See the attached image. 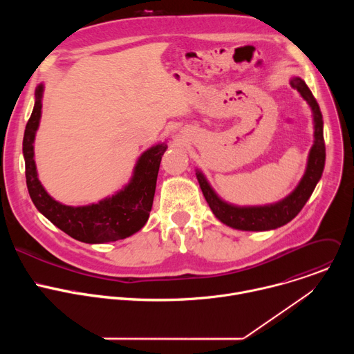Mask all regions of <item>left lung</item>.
Here are the masks:
<instances>
[{
    "mask_svg": "<svg viewBox=\"0 0 354 354\" xmlns=\"http://www.w3.org/2000/svg\"><path fill=\"white\" fill-rule=\"evenodd\" d=\"M290 85L304 97L314 115V145L310 151L308 164L304 176L298 186L286 198L279 203L258 206V207H238L225 203L209 185L207 179L200 171L196 172L198 185L203 192L206 201L209 203L213 214L225 225L242 231H268L279 228L291 221L306 206L307 200L311 197L318 180L322 176L325 167V141H324V120L317 99L307 86V84L299 77H294Z\"/></svg>",
    "mask_w": 354,
    "mask_h": 354,
    "instance_id": "left-lung-1",
    "label": "left lung"
}]
</instances>
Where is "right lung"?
Listing matches in <instances>:
<instances>
[{"label": "right lung", "mask_w": 354, "mask_h": 354, "mask_svg": "<svg viewBox=\"0 0 354 354\" xmlns=\"http://www.w3.org/2000/svg\"><path fill=\"white\" fill-rule=\"evenodd\" d=\"M43 85L36 88L35 106L24 134L26 186L36 209L71 238L85 243H105L124 239L140 231L149 217L156 194L157 176L167 144L147 149L137 161L130 183L112 197L96 205L71 207L56 201L37 179L33 141L41 115Z\"/></svg>", "instance_id": "obj_1"}]
</instances>
